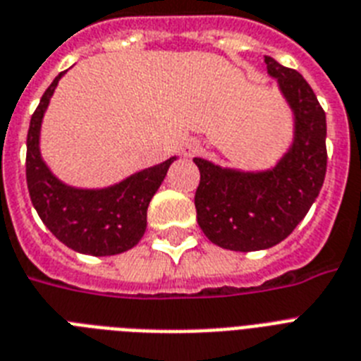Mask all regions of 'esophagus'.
<instances>
[{"label":"esophagus","mask_w":361,"mask_h":361,"mask_svg":"<svg viewBox=\"0 0 361 361\" xmlns=\"http://www.w3.org/2000/svg\"><path fill=\"white\" fill-rule=\"evenodd\" d=\"M200 149H202L200 142H198V140H187L185 144H183V147H181V153H183V155H187V157H191V155L198 153Z\"/></svg>","instance_id":"esophagus-1"}]
</instances>
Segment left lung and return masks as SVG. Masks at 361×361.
<instances>
[{"mask_svg": "<svg viewBox=\"0 0 361 361\" xmlns=\"http://www.w3.org/2000/svg\"><path fill=\"white\" fill-rule=\"evenodd\" d=\"M294 114V138L274 169L245 172L195 157L198 226L212 243L249 252L269 249L290 234L319 197L326 176V114L305 78L264 58Z\"/></svg>", "mask_w": 361, "mask_h": 361, "instance_id": "8db88e82", "label": "left lung"}]
</instances>
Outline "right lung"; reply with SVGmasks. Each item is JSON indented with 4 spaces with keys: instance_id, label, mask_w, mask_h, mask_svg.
<instances>
[{
    "instance_id": "1",
    "label": "right lung",
    "mask_w": 361,
    "mask_h": 361,
    "mask_svg": "<svg viewBox=\"0 0 361 361\" xmlns=\"http://www.w3.org/2000/svg\"><path fill=\"white\" fill-rule=\"evenodd\" d=\"M59 73L31 116L27 130L25 180L31 202L47 228L73 251L110 257L129 251L146 232L147 206L176 157L144 169L104 189H78L58 180L41 157V123Z\"/></svg>"
}]
</instances>
